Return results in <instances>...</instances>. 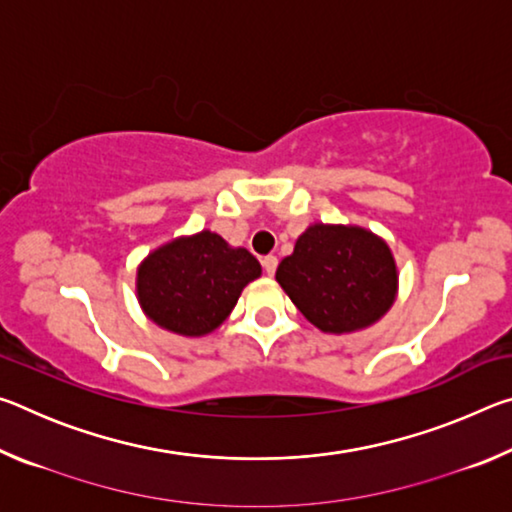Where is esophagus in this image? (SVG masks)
<instances>
[{"label": "esophagus", "mask_w": 512, "mask_h": 512, "mask_svg": "<svg viewBox=\"0 0 512 512\" xmlns=\"http://www.w3.org/2000/svg\"><path fill=\"white\" fill-rule=\"evenodd\" d=\"M262 266H264L266 275H275V271H277V257H273V255L264 257V259H262Z\"/></svg>", "instance_id": "esophagus-1"}]
</instances>
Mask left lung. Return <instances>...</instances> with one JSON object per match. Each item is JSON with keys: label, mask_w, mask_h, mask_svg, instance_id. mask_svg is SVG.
I'll return each mask as SVG.
<instances>
[{"label": "left lung", "mask_w": 512, "mask_h": 512, "mask_svg": "<svg viewBox=\"0 0 512 512\" xmlns=\"http://www.w3.org/2000/svg\"><path fill=\"white\" fill-rule=\"evenodd\" d=\"M275 280L311 325L325 334H352L375 325L400 289L386 239L361 225L311 223Z\"/></svg>", "instance_id": "1"}]
</instances>
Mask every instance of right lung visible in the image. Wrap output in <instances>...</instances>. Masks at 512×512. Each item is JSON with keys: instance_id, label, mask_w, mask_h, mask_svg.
Wrapping results in <instances>:
<instances>
[{"instance_id": "add662e5", "label": "right lung", "mask_w": 512, "mask_h": 512, "mask_svg": "<svg viewBox=\"0 0 512 512\" xmlns=\"http://www.w3.org/2000/svg\"><path fill=\"white\" fill-rule=\"evenodd\" d=\"M262 264L246 248L230 246L212 230L167 241L146 255L135 275L144 316L171 334H212L235 309Z\"/></svg>"}]
</instances>
